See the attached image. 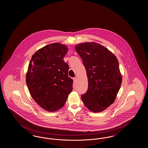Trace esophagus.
<instances>
[{"mask_svg":"<svg viewBox=\"0 0 148 148\" xmlns=\"http://www.w3.org/2000/svg\"><path fill=\"white\" fill-rule=\"evenodd\" d=\"M77 80V77H74L73 78V80H74V82H76Z\"/></svg>","mask_w":148,"mask_h":148,"instance_id":"obj_1","label":"esophagus"}]
</instances>
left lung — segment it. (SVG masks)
I'll use <instances>...</instances> for the list:
<instances>
[{
	"label": "left lung",
	"mask_w": 148,
	"mask_h": 148,
	"mask_svg": "<svg viewBox=\"0 0 148 148\" xmlns=\"http://www.w3.org/2000/svg\"><path fill=\"white\" fill-rule=\"evenodd\" d=\"M75 49L83 60L88 79V89L82 100L90 111L102 112L114 102L121 85L118 59L94 42L77 44Z\"/></svg>",
	"instance_id": "left-lung-1"
}]
</instances>
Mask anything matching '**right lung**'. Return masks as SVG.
<instances>
[{
	"instance_id": "1",
	"label": "right lung",
	"mask_w": 148,
	"mask_h": 148,
	"mask_svg": "<svg viewBox=\"0 0 148 148\" xmlns=\"http://www.w3.org/2000/svg\"><path fill=\"white\" fill-rule=\"evenodd\" d=\"M68 51L65 45L54 43L37 51L30 60L26 84L32 99L47 111L61 108L72 91L73 80L63 60Z\"/></svg>"
}]
</instances>
